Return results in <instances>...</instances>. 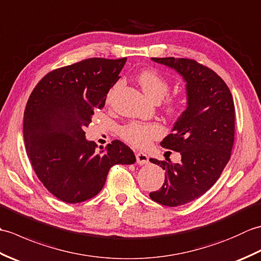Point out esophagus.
I'll use <instances>...</instances> for the list:
<instances>
[{
	"label": "esophagus",
	"mask_w": 261,
	"mask_h": 261,
	"mask_svg": "<svg viewBox=\"0 0 261 261\" xmlns=\"http://www.w3.org/2000/svg\"><path fill=\"white\" fill-rule=\"evenodd\" d=\"M136 158H137V163L139 165H146L149 163V157L147 153L136 152Z\"/></svg>",
	"instance_id": "34e87169"
}]
</instances>
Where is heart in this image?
I'll return each mask as SVG.
<instances>
[{
    "mask_svg": "<svg viewBox=\"0 0 261 261\" xmlns=\"http://www.w3.org/2000/svg\"><path fill=\"white\" fill-rule=\"evenodd\" d=\"M137 80L152 101L158 102L169 91V83L163 75L154 69H146L137 76ZM182 103L178 97H168L165 102V111L170 116H175L180 112ZM163 135L162 126L157 123H145L134 121L121 127V136L123 139L138 148H146Z\"/></svg>",
    "mask_w": 261,
    "mask_h": 261,
    "instance_id": "obj_1",
    "label": "heart"
}]
</instances>
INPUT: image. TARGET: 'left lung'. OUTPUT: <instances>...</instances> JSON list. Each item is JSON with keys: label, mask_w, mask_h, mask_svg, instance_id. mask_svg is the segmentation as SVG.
Segmentation results:
<instances>
[{"label": "left lung", "mask_w": 261, "mask_h": 261, "mask_svg": "<svg viewBox=\"0 0 261 261\" xmlns=\"http://www.w3.org/2000/svg\"><path fill=\"white\" fill-rule=\"evenodd\" d=\"M151 59L175 69L186 82L187 108L176 121L173 132L160 142L164 148L180 152V163L150 158L166 174L162 188L149 196L174 207L202 196L229 163L234 142V103L224 81L196 60Z\"/></svg>", "instance_id": "8db88e82"}]
</instances>
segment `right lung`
<instances>
[{
	"label": "right lung",
	"instance_id": "right-lung-1",
	"mask_svg": "<svg viewBox=\"0 0 261 261\" xmlns=\"http://www.w3.org/2000/svg\"><path fill=\"white\" fill-rule=\"evenodd\" d=\"M126 58H88L57 68L38 83L28 99L23 136L36 175L54 196L66 203L87 201L101 192L110 168L136 163L120 140L96 152L85 126L120 79Z\"/></svg>",
	"mask_w": 261,
	"mask_h": 261
}]
</instances>
